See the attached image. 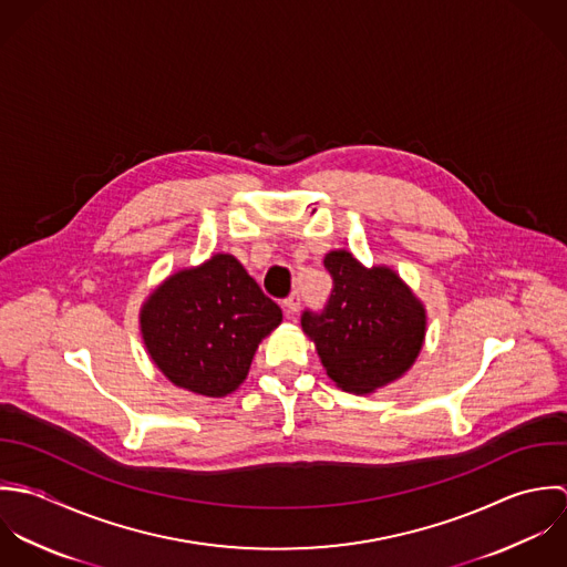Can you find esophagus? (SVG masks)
<instances>
[{"label": "esophagus", "instance_id": "esophagus-1", "mask_svg": "<svg viewBox=\"0 0 567 567\" xmlns=\"http://www.w3.org/2000/svg\"><path fill=\"white\" fill-rule=\"evenodd\" d=\"M282 307H285V313H287V316H296L298 309H300V293L293 291V293L282 302Z\"/></svg>", "mask_w": 567, "mask_h": 567}]
</instances>
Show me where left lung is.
Listing matches in <instances>:
<instances>
[{
  "mask_svg": "<svg viewBox=\"0 0 567 567\" xmlns=\"http://www.w3.org/2000/svg\"><path fill=\"white\" fill-rule=\"evenodd\" d=\"M333 291L322 311L302 313V331L313 340L327 374L352 394H370L416 361L427 316L423 302L390 267H363L350 251L324 258Z\"/></svg>",
  "mask_w": 567,
  "mask_h": 567,
  "instance_id": "left-lung-1",
  "label": "left lung"
}]
</instances>
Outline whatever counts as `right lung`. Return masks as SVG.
<instances>
[{
    "label": "right lung",
    "mask_w": 567,
    "mask_h": 567,
    "mask_svg": "<svg viewBox=\"0 0 567 567\" xmlns=\"http://www.w3.org/2000/svg\"><path fill=\"white\" fill-rule=\"evenodd\" d=\"M282 322L280 307L231 254L168 276L142 305L140 331L164 377L202 396H227Z\"/></svg>",
    "instance_id": "add662e5"
}]
</instances>
